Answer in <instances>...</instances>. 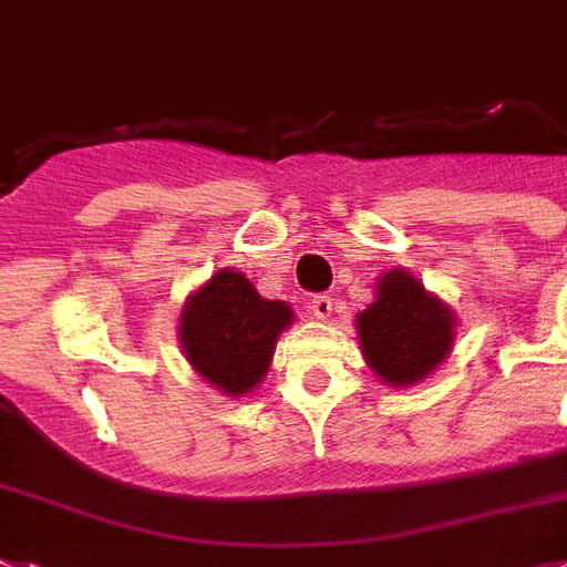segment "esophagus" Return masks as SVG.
I'll list each match as a JSON object with an SVG mask.
<instances>
[{"label":"esophagus","mask_w":567,"mask_h":567,"mask_svg":"<svg viewBox=\"0 0 567 567\" xmlns=\"http://www.w3.org/2000/svg\"><path fill=\"white\" fill-rule=\"evenodd\" d=\"M309 316L318 318V321H330L332 318V298L330 295H316L309 301Z\"/></svg>","instance_id":"1"}]
</instances>
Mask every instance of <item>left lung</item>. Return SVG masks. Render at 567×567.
<instances>
[{
    "instance_id": "1",
    "label": "left lung",
    "mask_w": 567,
    "mask_h": 567,
    "mask_svg": "<svg viewBox=\"0 0 567 567\" xmlns=\"http://www.w3.org/2000/svg\"><path fill=\"white\" fill-rule=\"evenodd\" d=\"M361 355L372 375L404 390L442 367L456 341V312L422 280L395 266L375 280V298L355 316Z\"/></svg>"
}]
</instances>
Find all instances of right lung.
<instances>
[{
  "label": "right lung",
  "instance_id": "1",
  "mask_svg": "<svg viewBox=\"0 0 567 567\" xmlns=\"http://www.w3.org/2000/svg\"><path fill=\"white\" fill-rule=\"evenodd\" d=\"M292 321L287 301H266L244 272L224 266L183 301L177 338L206 384L244 399L266 379L275 343Z\"/></svg>",
  "mask_w": 567,
  "mask_h": 567
}]
</instances>
